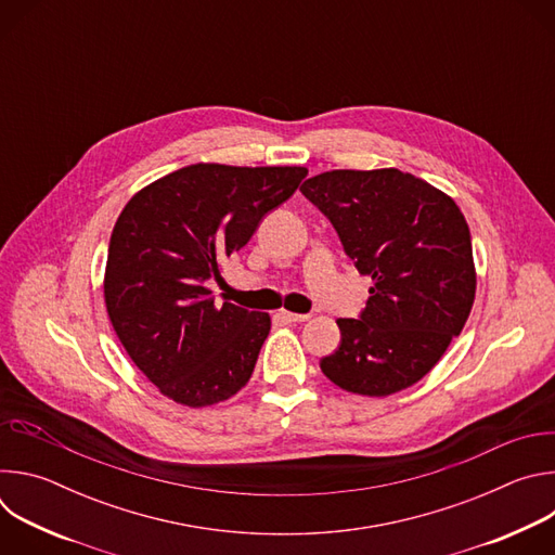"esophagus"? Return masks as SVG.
Returning a JSON list of instances; mask_svg holds the SVG:
<instances>
[{
    "label": "esophagus",
    "mask_w": 555,
    "mask_h": 555,
    "mask_svg": "<svg viewBox=\"0 0 555 555\" xmlns=\"http://www.w3.org/2000/svg\"><path fill=\"white\" fill-rule=\"evenodd\" d=\"M281 319L287 323H305L309 321V313H294V311H281Z\"/></svg>",
    "instance_id": "obj_1"
}]
</instances>
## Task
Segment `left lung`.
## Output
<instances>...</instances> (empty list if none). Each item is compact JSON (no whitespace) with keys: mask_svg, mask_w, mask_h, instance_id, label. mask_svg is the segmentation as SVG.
Here are the masks:
<instances>
[{"mask_svg":"<svg viewBox=\"0 0 555 555\" xmlns=\"http://www.w3.org/2000/svg\"><path fill=\"white\" fill-rule=\"evenodd\" d=\"M300 193L336 228L345 255L373 279L340 347L321 360L340 388L384 398L420 382L461 334L477 289L459 206L398 169L327 171Z\"/></svg>","mask_w":555,"mask_h":555,"instance_id":"1","label":"left lung"}]
</instances>
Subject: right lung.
Here are the masks:
<instances>
[{
	"label": "right lung",
	"instance_id": "right-lung-1",
	"mask_svg": "<svg viewBox=\"0 0 555 555\" xmlns=\"http://www.w3.org/2000/svg\"><path fill=\"white\" fill-rule=\"evenodd\" d=\"M305 176L302 167L191 165L122 208L107 250L105 305L129 358L169 400L210 406L250 379L270 315L217 305L206 285Z\"/></svg>",
	"mask_w": 555,
	"mask_h": 555
}]
</instances>
